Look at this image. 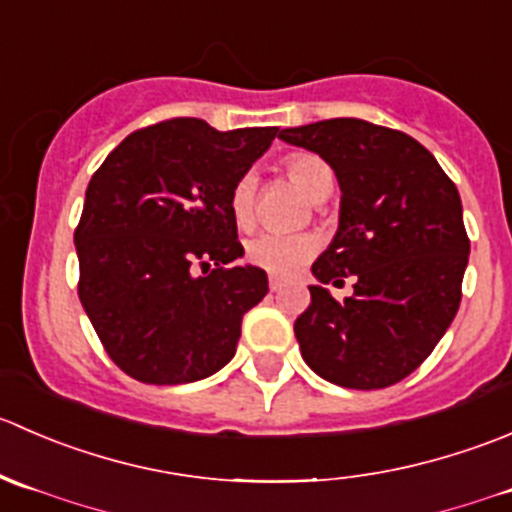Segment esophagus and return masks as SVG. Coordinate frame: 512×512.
Instances as JSON below:
<instances>
[{
	"label": "esophagus",
	"instance_id": "34e87169",
	"mask_svg": "<svg viewBox=\"0 0 512 512\" xmlns=\"http://www.w3.org/2000/svg\"><path fill=\"white\" fill-rule=\"evenodd\" d=\"M268 288H271V291H281V288H283V281H281V278L271 276V278H268Z\"/></svg>",
	"mask_w": 512,
	"mask_h": 512
}]
</instances>
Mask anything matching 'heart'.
Here are the masks:
<instances>
[{
  "label": "heart",
  "mask_w": 512,
  "mask_h": 512,
  "mask_svg": "<svg viewBox=\"0 0 512 512\" xmlns=\"http://www.w3.org/2000/svg\"><path fill=\"white\" fill-rule=\"evenodd\" d=\"M283 174L288 181L298 186L308 199L323 201L333 189V171L321 156L308 154V151H293V154L283 156L281 161ZM256 204H258V181L254 174H244L236 179L229 194V211L231 219L239 229H251L256 221ZM316 234H268L256 236L246 244V261L251 266L263 268V271L273 273V276H291L296 273L303 263L311 261L318 254Z\"/></svg>",
  "instance_id": "1"
}]
</instances>
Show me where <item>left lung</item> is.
Here are the masks:
<instances>
[{"label":"left lung","instance_id":"1","mask_svg":"<svg viewBox=\"0 0 512 512\" xmlns=\"http://www.w3.org/2000/svg\"><path fill=\"white\" fill-rule=\"evenodd\" d=\"M283 141L316 151L341 184V221L311 271L353 296L336 301L308 286L296 318L303 361L356 391L388 388L433 353L460 306L470 239L458 189L413 136L363 119L283 129Z\"/></svg>","mask_w":512,"mask_h":512}]
</instances>
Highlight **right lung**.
Listing matches in <instances>:
<instances>
[{
    "mask_svg": "<svg viewBox=\"0 0 512 512\" xmlns=\"http://www.w3.org/2000/svg\"><path fill=\"white\" fill-rule=\"evenodd\" d=\"M276 134L176 116L136 129L94 171L74 231L79 301L126 376L176 386L234 358L268 278L229 266L244 254L229 194Z\"/></svg>",
    "mask_w": 512,
    "mask_h": 512,
    "instance_id": "obj_1",
    "label": "right lung"
}]
</instances>
